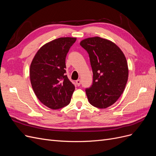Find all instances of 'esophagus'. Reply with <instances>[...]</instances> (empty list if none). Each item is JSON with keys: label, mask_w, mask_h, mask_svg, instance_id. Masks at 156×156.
<instances>
[{"label": "esophagus", "mask_w": 156, "mask_h": 156, "mask_svg": "<svg viewBox=\"0 0 156 156\" xmlns=\"http://www.w3.org/2000/svg\"><path fill=\"white\" fill-rule=\"evenodd\" d=\"M76 84H77V86H79L81 84V80L80 79H77L76 81Z\"/></svg>", "instance_id": "34e87169"}]
</instances>
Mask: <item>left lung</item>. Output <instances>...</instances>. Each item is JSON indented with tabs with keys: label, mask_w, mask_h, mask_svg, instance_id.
I'll return each instance as SVG.
<instances>
[{
	"label": "left lung",
	"mask_w": 156,
	"mask_h": 156,
	"mask_svg": "<svg viewBox=\"0 0 156 156\" xmlns=\"http://www.w3.org/2000/svg\"><path fill=\"white\" fill-rule=\"evenodd\" d=\"M80 45L89 55L93 83L86 89L89 103L105 108L118 100L128 79V66L123 52L112 41L96 36L86 38Z\"/></svg>",
	"instance_id": "1"
}]
</instances>
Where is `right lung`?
<instances>
[{"instance_id": "right-lung-1", "label": "right lung", "mask_w": 156, "mask_h": 156, "mask_svg": "<svg viewBox=\"0 0 156 156\" xmlns=\"http://www.w3.org/2000/svg\"><path fill=\"white\" fill-rule=\"evenodd\" d=\"M76 37H59L40 48L30 67L32 87L36 97L51 109L70 103L75 86L66 72V57Z\"/></svg>"}]
</instances>
